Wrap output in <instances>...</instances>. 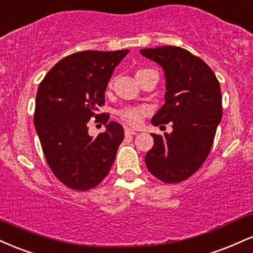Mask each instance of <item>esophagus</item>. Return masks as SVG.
Returning <instances> with one entry per match:
<instances>
[{
	"label": "esophagus",
	"mask_w": 253,
	"mask_h": 253,
	"mask_svg": "<svg viewBox=\"0 0 253 253\" xmlns=\"http://www.w3.org/2000/svg\"><path fill=\"white\" fill-rule=\"evenodd\" d=\"M124 132H126V135H137V131H135V130L132 129H129V127H126Z\"/></svg>",
	"instance_id": "esophagus-1"
}]
</instances>
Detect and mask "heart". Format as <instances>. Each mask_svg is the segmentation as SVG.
Segmentation results:
<instances>
[{
	"label": "heart",
	"instance_id": "1",
	"mask_svg": "<svg viewBox=\"0 0 253 253\" xmlns=\"http://www.w3.org/2000/svg\"><path fill=\"white\" fill-rule=\"evenodd\" d=\"M145 71L149 70H139L137 73L145 72ZM149 111L150 110L147 106H129V108L121 110L118 115L126 123L132 126H137L142 123L145 116L149 114Z\"/></svg>",
	"mask_w": 253,
	"mask_h": 253
}]
</instances>
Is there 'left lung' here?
Here are the masks:
<instances>
[{
    "mask_svg": "<svg viewBox=\"0 0 253 253\" xmlns=\"http://www.w3.org/2000/svg\"><path fill=\"white\" fill-rule=\"evenodd\" d=\"M145 58L161 65L166 76V103L151 123L171 122L173 131L151 133L153 148L145 165L165 183H179L206 161L222 117L221 90L209 65L189 50L176 46L141 49Z\"/></svg>",
    "mask_w": 253,
    "mask_h": 253,
    "instance_id": "8db88e82",
    "label": "left lung"
}]
</instances>
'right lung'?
<instances>
[{
  "label": "right lung",
  "mask_w": 253,
  "mask_h": 253,
  "mask_svg": "<svg viewBox=\"0 0 253 253\" xmlns=\"http://www.w3.org/2000/svg\"><path fill=\"white\" fill-rule=\"evenodd\" d=\"M129 49L83 50L61 59L40 83L35 99L34 126L50 170L76 191L99 185L114 165L124 130L108 114L105 90L115 67ZM91 118L107 124L96 139L88 135Z\"/></svg>",
  "instance_id": "right-lung-1"
}]
</instances>
